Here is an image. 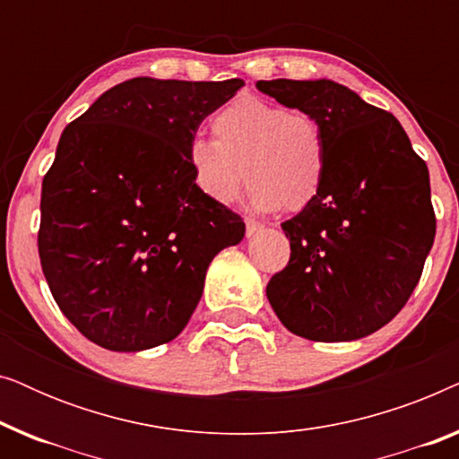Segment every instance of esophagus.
<instances>
[{
    "mask_svg": "<svg viewBox=\"0 0 459 459\" xmlns=\"http://www.w3.org/2000/svg\"><path fill=\"white\" fill-rule=\"evenodd\" d=\"M261 230H263V223L255 221V219H247V236L248 238L255 236V234H259Z\"/></svg>",
    "mask_w": 459,
    "mask_h": 459,
    "instance_id": "1",
    "label": "esophagus"
}]
</instances>
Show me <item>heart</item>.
<instances>
[{
    "label": "heart",
    "instance_id": "heart-1",
    "mask_svg": "<svg viewBox=\"0 0 459 459\" xmlns=\"http://www.w3.org/2000/svg\"><path fill=\"white\" fill-rule=\"evenodd\" d=\"M212 134L187 146L194 186L211 203H236L244 178L259 211H300L322 190L328 143L316 117L240 96L212 117Z\"/></svg>",
    "mask_w": 459,
    "mask_h": 459
}]
</instances>
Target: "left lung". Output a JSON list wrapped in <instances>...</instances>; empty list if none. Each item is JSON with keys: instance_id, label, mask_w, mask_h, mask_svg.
<instances>
[{"instance_id": "8db88e82", "label": "left lung", "mask_w": 459, "mask_h": 459, "mask_svg": "<svg viewBox=\"0 0 459 459\" xmlns=\"http://www.w3.org/2000/svg\"><path fill=\"white\" fill-rule=\"evenodd\" d=\"M316 117L328 143L322 190L281 223L290 261L267 284L275 316L317 342L357 341L403 309L435 242L429 167L391 112L330 79L256 81Z\"/></svg>"}]
</instances>
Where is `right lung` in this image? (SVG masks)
<instances>
[{
    "instance_id": "right-lung-1",
    "label": "right lung",
    "mask_w": 459,
    "mask_h": 459,
    "mask_svg": "<svg viewBox=\"0 0 459 459\" xmlns=\"http://www.w3.org/2000/svg\"><path fill=\"white\" fill-rule=\"evenodd\" d=\"M242 79L135 77L62 131L37 244L68 322L108 351L152 349L190 322L211 261L244 221L194 186L187 146Z\"/></svg>"
}]
</instances>
